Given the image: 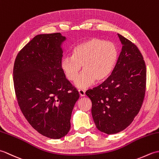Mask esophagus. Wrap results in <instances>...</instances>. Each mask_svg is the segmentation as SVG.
I'll return each instance as SVG.
<instances>
[{
  "label": "esophagus",
  "mask_w": 159,
  "mask_h": 159,
  "mask_svg": "<svg viewBox=\"0 0 159 159\" xmlns=\"http://www.w3.org/2000/svg\"><path fill=\"white\" fill-rule=\"evenodd\" d=\"M79 93L80 94V96L81 97H84L85 96V91L84 89H79Z\"/></svg>",
  "instance_id": "obj_1"
}]
</instances>
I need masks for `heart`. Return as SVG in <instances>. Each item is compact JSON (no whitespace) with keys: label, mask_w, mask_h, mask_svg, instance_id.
I'll use <instances>...</instances> for the list:
<instances>
[{"label":"heart","mask_w":159,"mask_h":159,"mask_svg":"<svg viewBox=\"0 0 159 159\" xmlns=\"http://www.w3.org/2000/svg\"><path fill=\"white\" fill-rule=\"evenodd\" d=\"M118 50L112 42L92 38L74 48L72 57H63L61 68L67 80H75L82 66L83 72L75 82L78 88H86L109 77L116 66Z\"/></svg>","instance_id":"heart-1"}]
</instances>
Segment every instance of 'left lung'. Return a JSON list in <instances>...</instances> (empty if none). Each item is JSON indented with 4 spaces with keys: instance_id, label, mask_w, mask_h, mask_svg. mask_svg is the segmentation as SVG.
<instances>
[{
    "instance_id": "obj_1",
    "label": "left lung",
    "mask_w": 159,
    "mask_h": 159,
    "mask_svg": "<svg viewBox=\"0 0 159 159\" xmlns=\"http://www.w3.org/2000/svg\"><path fill=\"white\" fill-rule=\"evenodd\" d=\"M122 45L116 66L100 85L87 90L96 128L107 134L127 128L139 112L146 85V67L137 47L117 34Z\"/></svg>"
}]
</instances>
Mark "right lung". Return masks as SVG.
<instances>
[{
  "label": "right lung",
  "mask_w": 159,
  "mask_h": 159,
  "mask_svg": "<svg viewBox=\"0 0 159 159\" xmlns=\"http://www.w3.org/2000/svg\"><path fill=\"white\" fill-rule=\"evenodd\" d=\"M60 33L38 35L20 50L13 66V84L20 109L35 130L59 139L70 131L79 93L61 68Z\"/></svg>",
  "instance_id": "right-lung-1"
}]
</instances>
